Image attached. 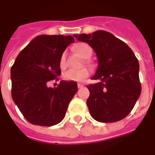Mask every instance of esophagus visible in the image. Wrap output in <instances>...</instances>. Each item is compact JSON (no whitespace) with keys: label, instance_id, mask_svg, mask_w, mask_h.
<instances>
[{"label":"esophagus","instance_id":"1","mask_svg":"<svg viewBox=\"0 0 155 155\" xmlns=\"http://www.w3.org/2000/svg\"><path fill=\"white\" fill-rule=\"evenodd\" d=\"M77 86H78V87H79V88H81V87H84V85H83V84H78Z\"/></svg>","mask_w":155,"mask_h":155}]
</instances>
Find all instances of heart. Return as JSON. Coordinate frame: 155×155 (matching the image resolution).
I'll return each mask as SVG.
<instances>
[{
  "label": "heart",
  "mask_w": 155,
  "mask_h": 155,
  "mask_svg": "<svg viewBox=\"0 0 155 155\" xmlns=\"http://www.w3.org/2000/svg\"><path fill=\"white\" fill-rule=\"evenodd\" d=\"M75 51L82 57L86 59L85 63L89 64L90 62L87 60L91 57L92 54V49L87 44L85 43H80L75 46ZM60 67L61 68H66V53L64 52L60 56ZM90 71L87 68H82L80 70H74L70 69L67 71L64 75V78L67 81H75V82H83L87 77H88Z\"/></svg>",
  "instance_id": "1"
}]
</instances>
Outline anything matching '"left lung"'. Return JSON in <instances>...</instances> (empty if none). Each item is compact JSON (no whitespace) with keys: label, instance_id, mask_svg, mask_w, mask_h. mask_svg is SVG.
<instances>
[{"label":"left lung","instance_id":"left-lung-1","mask_svg":"<svg viewBox=\"0 0 155 155\" xmlns=\"http://www.w3.org/2000/svg\"><path fill=\"white\" fill-rule=\"evenodd\" d=\"M73 36L88 43L98 58L99 66L91 80L99 82L87 86L91 115L100 123L122 120L130 114L141 94L135 55L126 43L106 31Z\"/></svg>","mask_w":155,"mask_h":155}]
</instances>
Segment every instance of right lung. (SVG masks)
I'll list each match as a JSON object with an SVG mask.
<instances>
[{
    "instance_id": "obj_1",
    "label": "right lung",
    "mask_w": 155,
    "mask_h": 155,
    "mask_svg": "<svg viewBox=\"0 0 155 155\" xmlns=\"http://www.w3.org/2000/svg\"><path fill=\"white\" fill-rule=\"evenodd\" d=\"M71 36L41 35L19 53L11 68L12 97L27 121L51 127L62 121L77 92L74 81H60L57 87L48 83L61 74L60 58L74 42Z\"/></svg>"
}]
</instances>
